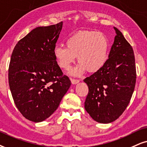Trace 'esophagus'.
Here are the masks:
<instances>
[{"mask_svg":"<svg viewBox=\"0 0 147 147\" xmlns=\"http://www.w3.org/2000/svg\"><path fill=\"white\" fill-rule=\"evenodd\" d=\"M71 83L73 84H76L79 82V80H76V79L71 78Z\"/></svg>","mask_w":147,"mask_h":147,"instance_id":"1","label":"esophagus"}]
</instances>
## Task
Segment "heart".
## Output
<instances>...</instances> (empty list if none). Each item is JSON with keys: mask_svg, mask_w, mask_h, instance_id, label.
I'll return each instance as SVG.
<instances>
[{"mask_svg": "<svg viewBox=\"0 0 147 147\" xmlns=\"http://www.w3.org/2000/svg\"><path fill=\"white\" fill-rule=\"evenodd\" d=\"M66 47L57 45L53 55L57 64L69 70L78 56L79 64L71 71L74 76H80L86 70L96 72L101 69L108 60L109 42L103 34L93 30H82L74 34L65 41Z\"/></svg>", "mask_w": 147, "mask_h": 147, "instance_id": "obj_1", "label": "heart"}]
</instances>
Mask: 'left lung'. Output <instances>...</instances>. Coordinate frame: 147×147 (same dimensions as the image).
Segmentation results:
<instances>
[{
	"mask_svg": "<svg viewBox=\"0 0 147 147\" xmlns=\"http://www.w3.org/2000/svg\"><path fill=\"white\" fill-rule=\"evenodd\" d=\"M114 28L116 36L106 64L84 80L88 87L84 108L100 123H110L122 115L131 98L136 80L133 48L122 32Z\"/></svg>",
	"mask_w": 147,
	"mask_h": 147,
	"instance_id": "8db88e82",
	"label": "left lung"
}]
</instances>
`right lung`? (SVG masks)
Instances as JSON below:
<instances>
[{
  "label": "right lung",
  "mask_w": 147,
  "mask_h": 147,
  "mask_svg": "<svg viewBox=\"0 0 147 147\" xmlns=\"http://www.w3.org/2000/svg\"><path fill=\"white\" fill-rule=\"evenodd\" d=\"M63 22L39 26L18 41L9 67L13 99L23 117L32 122L46 120L55 112L71 86L53 55Z\"/></svg>",
  "instance_id": "right-lung-1"
}]
</instances>
